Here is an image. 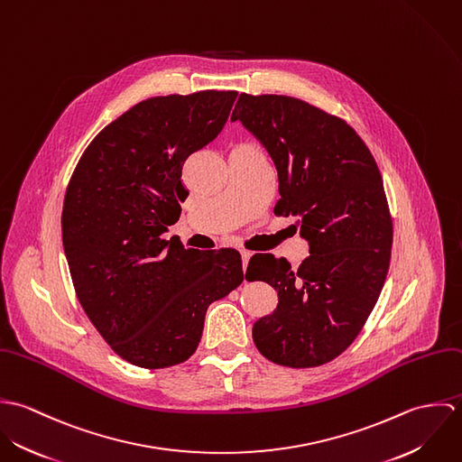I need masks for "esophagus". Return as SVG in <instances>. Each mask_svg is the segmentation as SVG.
Instances as JSON below:
<instances>
[{
  "label": "esophagus",
  "instance_id": "34e87169",
  "mask_svg": "<svg viewBox=\"0 0 462 462\" xmlns=\"http://www.w3.org/2000/svg\"><path fill=\"white\" fill-rule=\"evenodd\" d=\"M240 256H242V264H244V268H247V263H249V258L253 256L249 251H240Z\"/></svg>",
  "mask_w": 462,
  "mask_h": 462
}]
</instances>
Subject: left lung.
I'll list each match as a JSON object with an SVG mask.
<instances>
[{
    "label": "left lung",
    "instance_id": "left-lung-1",
    "mask_svg": "<svg viewBox=\"0 0 462 462\" xmlns=\"http://www.w3.org/2000/svg\"><path fill=\"white\" fill-rule=\"evenodd\" d=\"M240 121L277 169L275 215L300 222L310 256L254 254L245 277L273 286L279 302L253 328L258 350L275 365L320 366L357 337L384 286L393 222L379 167L343 119L288 96L240 94Z\"/></svg>",
    "mask_w": 462,
    "mask_h": 462
}]
</instances>
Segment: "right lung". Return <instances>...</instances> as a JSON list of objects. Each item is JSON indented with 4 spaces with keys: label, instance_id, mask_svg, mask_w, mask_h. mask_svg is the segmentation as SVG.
Returning a JSON list of instances; mask_svg holds the SVG:
<instances>
[{
    "label": "right lung",
    "instance_id": "right-lung-1",
    "mask_svg": "<svg viewBox=\"0 0 462 462\" xmlns=\"http://www.w3.org/2000/svg\"><path fill=\"white\" fill-rule=\"evenodd\" d=\"M238 92L145 99L81 154L62 240L78 300L116 354L167 368L198 348L206 310L244 281L235 249L198 251L162 235L181 215L185 160L222 132Z\"/></svg>",
    "mask_w": 462,
    "mask_h": 462
}]
</instances>
